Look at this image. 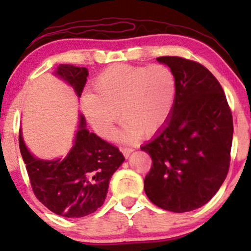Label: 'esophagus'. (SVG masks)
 <instances>
[{
    "instance_id": "obj_1",
    "label": "esophagus",
    "mask_w": 251,
    "mask_h": 251,
    "mask_svg": "<svg viewBox=\"0 0 251 251\" xmlns=\"http://www.w3.org/2000/svg\"><path fill=\"white\" fill-rule=\"evenodd\" d=\"M120 151L123 152L124 157H125V158H128V157H129V154H131L132 152H133V149H129V148H122V149H120Z\"/></svg>"
}]
</instances>
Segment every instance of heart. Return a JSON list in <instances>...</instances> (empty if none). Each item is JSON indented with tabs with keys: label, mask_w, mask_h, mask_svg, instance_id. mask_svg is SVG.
I'll return each mask as SVG.
<instances>
[{
	"label": "heart",
	"mask_w": 251,
	"mask_h": 251,
	"mask_svg": "<svg viewBox=\"0 0 251 251\" xmlns=\"http://www.w3.org/2000/svg\"><path fill=\"white\" fill-rule=\"evenodd\" d=\"M94 94L82 97L83 113L100 137L109 138L120 118L119 138L134 142L151 137L169 123L177 98V79L168 66H109L93 83Z\"/></svg>",
	"instance_id": "1"
}]
</instances>
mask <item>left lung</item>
<instances>
[{"label": "left lung", "mask_w": 251, "mask_h": 251, "mask_svg": "<svg viewBox=\"0 0 251 251\" xmlns=\"http://www.w3.org/2000/svg\"><path fill=\"white\" fill-rule=\"evenodd\" d=\"M177 79L169 123L145 145L152 158L144 190L157 206L172 212L198 209L226 178L234 124L223 88L208 68L179 56H160Z\"/></svg>", "instance_id": "1"}]
</instances>
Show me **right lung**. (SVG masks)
<instances>
[{
	"label": "right lung",
	"mask_w": 251,
	"mask_h": 251,
	"mask_svg": "<svg viewBox=\"0 0 251 251\" xmlns=\"http://www.w3.org/2000/svg\"><path fill=\"white\" fill-rule=\"evenodd\" d=\"M55 75L70 83L77 98L81 97L87 68L60 65ZM19 144L36 198L51 212L68 218L85 217L102 205L109 179L125 160L119 149L86 128L82 114L73 148L65 158L43 160L34 157L21 133Z\"/></svg>",
	"instance_id": "add662e5"
}]
</instances>
